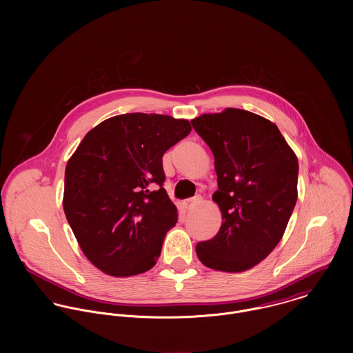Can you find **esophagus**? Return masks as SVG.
<instances>
[{"label": "esophagus", "mask_w": 353, "mask_h": 353, "mask_svg": "<svg viewBox=\"0 0 353 353\" xmlns=\"http://www.w3.org/2000/svg\"><path fill=\"white\" fill-rule=\"evenodd\" d=\"M201 202V197H193V199H188V200H185L183 201V208L185 209H192L193 206H196L197 203H200Z\"/></svg>", "instance_id": "34e87169"}]
</instances>
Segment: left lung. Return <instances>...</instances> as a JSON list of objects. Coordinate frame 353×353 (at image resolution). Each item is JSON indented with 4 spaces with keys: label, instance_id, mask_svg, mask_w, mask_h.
Wrapping results in <instances>:
<instances>
[{
    "label": "left lung",
    "instance_id": "1",
    "mask_svg": "<svg viewBox=\"0 0 353 353\" xmlns=\"http://www.w3.org/2000/svg\"><path fill=\"white\" fill-rule=\"evenodd\" d=\"M214 156L223 224L196 252L210 269L238 273L281 241L298 200L299 163L279 128L246 110L225 108L192 121Z\"/></svg>",
    "mask_w": 353,
    "mask_h": 353
}]
</instances>
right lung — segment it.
I'll use <instances>...</instances> for the list:
<instances>
[{
    "label": "right lung",
    "instance_id": "add662e5",
    "mask_svg": "<svg viewBox=\"0 0 353 353\" xmlns=\"http://www.w3.org/2000/svg\"><path fill=\"white\" fill-rule=\"evenodd\" d=\"M192 132L170 115L132 112L90 130L65 170L63 210L85 256L115 277L144 273L178 220L163 154Z\"/></svg>",
    "mask_w": 353,
    "mask_h": 353
}]
</instances>
